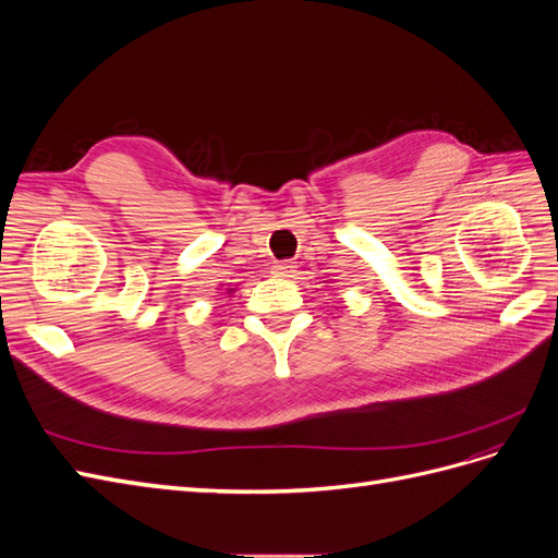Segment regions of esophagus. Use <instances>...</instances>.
Here are the masks:
<instances>
[{
  "mask_svg": "<svg viewBox=\"0 0 558 558\" xmlns=\"http://www.w3.org/2000/svg\"><path fill=\"white\" fill-rule=\"evenodd\" d=\"M272 272L277 275V277H291L295 269H293V265L291 263H277L275 267H272Z\"/></svg>",
  "mask_w": 558,
  "mask_h": 558,
  "instance_id": "1",
  "label": "esophagus"
}]
</instances>
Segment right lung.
I'll list each match as a JSON object with an SVG mask.
<instances>
[{
	"label": "right lung",
	"mask_w": 558,
	"mask_h": 558,
	"mask_svg": "<svg viewBox=\"0 0 558 558\" xmlns=\"http://www.w3.org/2000/svg\"><path fill=\"white\" fill-rule=\"evenodd\" d=\"M228 293H234V289H228Z\"/></svg>",
	"instance_id": "obj_1"
}]
</instances>
